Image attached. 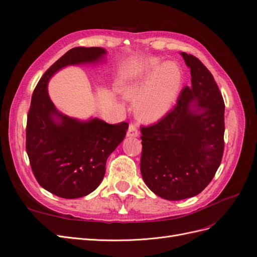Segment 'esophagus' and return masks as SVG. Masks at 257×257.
Segmentation results:
<instances>
[{"label":"esophagus","mask_w":257,"mask_h":257,"mask_svg":"<svg viewBox=\"0 0 257 257\" xmlns=\"http://www.w3.org/2000/svg\"><path fill=\"white\" fill-rule=\"evenodd\" d=\"M139 132L137 130L136 124H130L128 131H127V137H138Z\"/></svg>","instance_id":"obj_1"}]
</instances>
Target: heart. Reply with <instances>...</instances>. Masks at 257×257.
Here are the masks:
<instances>
[{"label": "heart", "instance_id": "heart-1", "mask_svg": "<svg viewBox=\"0 0 257 257\" xmlns=\"http://www.w3.org/2000/svg\"><path fill=\"white\" fill-rule=\"evenodd\" d=\"M182 84V69L176 62L149 58L121 77L119 91L125 98L135 99L139 119L155 122L172 109Z\"/></svg>", "mask_w": 257, "mask_h": 257}]
</instances>
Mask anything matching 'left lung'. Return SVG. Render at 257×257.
I'll return each mask as SVG.
<instances>
[{"mask_svg":"<svg viewBox=\"0 0 257 257\" xmlns=\"http://www.w3.org/2000/svg\"><path fill=\"white\" fill-rule=\"evenodd\" d=\"M191 69L174 109L142 126L141 172L155 195L167 200L196 196L212 180L224 151V110L212 74L196 58L181 52Z\"/></svg>","mask_w":257,"mask_h":257,"instance_id":"left-lung-1","label":"left lung"}]
</instances>
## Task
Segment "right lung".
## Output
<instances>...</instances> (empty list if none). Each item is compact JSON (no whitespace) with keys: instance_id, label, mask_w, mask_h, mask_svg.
Listing matches in <instances>:
<instances>
[{"instance_id":"add662e5","label":"right lung","mask_w":257,"mask_h":257,"mask_svg":"<svg viewBox=\"0 0 257 257\" xmlns=\"http://www.w3.org/2000/svg\"><path fill=\"white\" fill-rule=\"evenodd\" d=\"M106 50L76 47L46 71L31 99L27 121V153L42 188L62 198H79L102 182L106 161L126 135L128 124H108L92 118L80 121L58 111L49 97L51 77L68 65L97 63Z\"/></svg>"}]
</instances>
